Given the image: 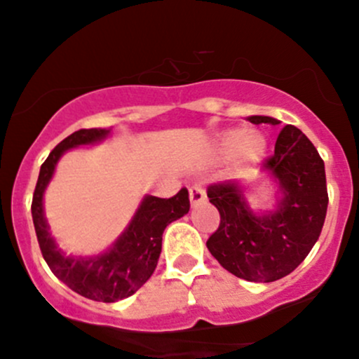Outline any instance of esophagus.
Segmentation results:
<instances>
[{"label":"esophagus","instance_id":"1","mask_svg":"<svg viewBox=\"0 0 359 359\" xmlns=\"http://www.w3.org/2000/svg\"><path fill=\"white\" fill-rule=\"evenodd\" d=\"M189 199L192 208H198V206L205 205L206 203V192L199 184H194V186L189 187Z\"/></svg>","mask_w":359,"mask_h":359}]
</instances>
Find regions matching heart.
<instances>
[{
	"mask_svg": "<svg viewBox=\"0 0 359 359\" xmlns=\"http://www.w3.org/2000/svg\"><path fill=\"white\" fill-rule=\"evenodd\" d=\"M217 149L222 154H232L241 151L246 158H256L265 149V139L256 132H249L246 129H232L224 132L217 139Z\"/></svg>",
	"mask_w": 359,
	"mask_h": 359,
	"instance_id": "heart-1",
	"label": "heart"
}]
</instances>
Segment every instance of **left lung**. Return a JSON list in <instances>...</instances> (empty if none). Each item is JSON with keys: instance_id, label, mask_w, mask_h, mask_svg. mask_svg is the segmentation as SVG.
I'll return each instance as SVG.
<instances>
[{"instance_id": "1", "label": "left lung", "mask_w": 359, "mask_h": 359, "mask_svg": "<svg viewBox=\"0 0 359 359\" xmlns=\"http://www.w3.org/2000/svg\"><path fill=\"white\" fill-rule=\"evenodd\" d=\"M251 123L278 126L277 118L252 115ZM262 170L278 184L277 208L255 213L237 180L208 187L210 203L220 213L217 232L206 241L225 270L249 282H273L296 270L318 241L325 222V165L311 141L297 127L285 126L275 153Z\"/></svg>"}]
</instances>
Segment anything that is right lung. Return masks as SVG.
I'll return each mask as SVG.
<instances>
[{"label": "right lung", "instance_id": "add662e5", "mask_svg": "<svg viewBox=\"0 0 359 359\" xmlns=\"http://www.w3.org/2000/svg\"><path fill=\"white\" fill-rule=\"evenodd\" d=\"M110 132L111 129H81L63 139L41 165L30 208L37 243L53 273L77 294L101 303L126 299L148 282L160 258L163 230L184 217L191 206L186 187L168 199L144 196L130 224L108 251L88 258L67 256L50 233V225L44 217V191L63 153L79 146L97 144Z\"/></svg>", "mask_w": 359, "mask_h": 359}]
</instances>
